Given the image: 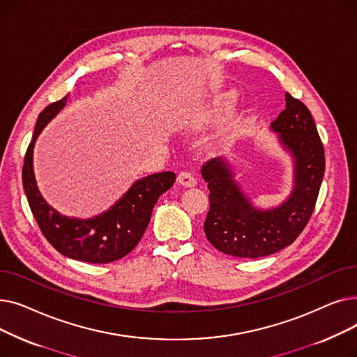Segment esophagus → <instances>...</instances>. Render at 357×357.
Here are the masks:
<instances>
[{"instance_id":"1","label":"esophagus","mask_w":357,"mask_h":357,"mask_svg":"<svg viewBox=\"0 0 357 357\" xmlns=\"http://www.w3.org/2000/svg\"><path fill=\"white\" fill-rule=\"evenodd\" d=\"M178 182L185 188H192V186L197 185V181L191 172H181L178 175Z\"/></svg>"}]
</instances>
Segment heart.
Instances as JSON below:
<instances>
[{
    "mask_svg": "<svg viewBox=\"0 0 357 357\" xmlns=\"http://www.w3.org/2000/svg\"><path fill=\"white\" fill-rule=\"evenodd\" d=\"M234 101V93L233 92H229V93H224V96L220 97L218 100V105L222 108V107H229L231 105Z\"/></svg>",
    "mask_w": 357,
    "mask_h": 357,
    "instance_id": "obj_1",
    "label": "heart"
}]
</instances>
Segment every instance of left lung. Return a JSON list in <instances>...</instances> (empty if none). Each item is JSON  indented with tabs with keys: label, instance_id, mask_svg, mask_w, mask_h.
Segmentation results:
<instances>
[{
	"label": "left lung",
	"instance_id": "8db88e82",
	"mask_svg": "<svg viewBox=\"0 0 357 357\" xmlns=\"http://www.w3.org/2000/svg\"><path fill=\"white\" fill-rule=\"evenodd\" d=\"M285 109L271 131L292 160V191L272 208H257L229 159L214 158L201 167L208 183L210 211L204 231L211 245L236 257H264L282 250L299 236L314 211L324 176V147L305 104L285 93Z\"/></svg>",
	"mask_w": 357,
	"mask_h": 357
}]
</instances>
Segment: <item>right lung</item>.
Segmentation results:
<instances>
[{"label":"right lung","mask_w":357,"mask_h":357,"mask_svg":"<svg viewBox=\"0 0 357 357\" xmlns=\"http://www.w3.org/2000/svg\"><path fill=\"white\" fill-rule=\"evenodd\" d=\"M68 96L47 105L37 119L34 135L29 144L23 166V186L43 236L63 256L88 261L109 264L133 250L144 234L150 215L159 197L175 182L174 172H160L137 179L111 207L92 218L62 215L42 197L34 176V143L43 128L66 105Z\"/></svg>","instance_id":"1"}]
</instances>
